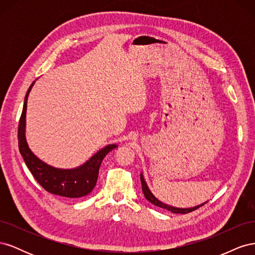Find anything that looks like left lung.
Here are the masks:
<instances>
[{
    "instance_id": "obj_1",
    "label": "left lung",
    "mask_w": 255,
    "mask_h": 255,
    "mask_svg": "<svg viewBox=\"0 0 255 255\" xmlns=\"http://www.w3.org/2000/svg\"><path fill=\"white\" fill-rule=\"evenodd\" d=\"M140 181H141L142 192H143V195H144V198H145L146 200H148L149 202H151L152 204L156 205V206H158V207L166 208V210L170 211V212H172V213H174V214H187V213H190V212H192V211H196L197 208H199L200 206L204 205V204L207 202V201H206V202H204V203H202V204H199V205L194 206V207H187V208H182V207H175V206H172V205H168V204H166V203H164V202L159 201V200L152 194L151 190H150L149 187H148V185H146V183H145V181H144V177H143V175H142V172L140 173Z\"/></svg>"
}]
</instances>
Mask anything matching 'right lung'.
<instances>
[{"label":"right lung","mask_w":255,"mask_h":255,"mask_svg":"<svg viewBox=\"0 0 255 255\" xmlns=\"http://www.w3.org/2000/svg\"><path fill=\"white\" fill-rule=\"evenodd\" d=\"M35 82L30 85L23 104V110L19 121L18 140L19 151L24 159L29 171L32 172L36 181L51 194L66 198H81L87 196L95 188L99 169L103 158L117 148V144H109L99 150L86 163L73 169H60L44 163L30 151L25 138L26 126V107L29 91L32 90Z\"/></svg>","instance_id":"add662e5"}]
</instances>
